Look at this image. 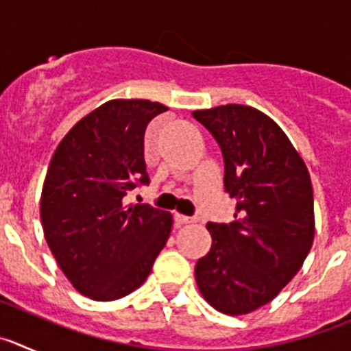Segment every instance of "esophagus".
I'll list each match as a JSON object with an SVG mask.
<instances>
[{"instance_id":"esophagus-1","label":"esophagus","mask_w":351,"mask_h":351,"mask_svg":"<svg viewBox=\"0 0 351 351\" xmlns=\"http://www.w3.org/2000/svg\"><path fill=\"white\" fill-rule=\"evenodd\" d=\"M173 219H176V223H178V225H188V223L197 221V218H191V216H184V214H179V213L173 214Z\"/></svg>"}]
</instances>
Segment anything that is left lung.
<instances>
[{"instance_id": "left-lung-1", "label": "left lung", "mask_w": 351, "mask_h": 351, "mask_svg": "<svg viewBox=\"0 0 351 351\" xmlns=\"http://www.w3.org/2000/svg\"><path fill=\"white\" fill-rule=\"evenodd\" d=\"M225 161L235 221L207 223L213 246L195 265L204 299L225 315L271 302L302 267L315 237L308 167L283 130L247 105L195 110Z\"/></svg>"}]
</instances>
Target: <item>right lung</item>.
Masks as SVG:
<instances>
[{"instance_id":"add662e5","label":"right lung","mask_w":351,"mask_h":351,"mask_svg":"<svg viewBox=\"0 0 351 351\" xmlns=\"http://www.w3.org/2000/svg\"><path fill=\"white\" fill-rule=\"evenodd\" d=\"M149 100H110L64 135L49 165L40 218L56 262L73 288L93 300L137 290L172 228V214L149 204L125 206L149 184L144 133L165 112Z\"/></svg>"}]
</instances>
